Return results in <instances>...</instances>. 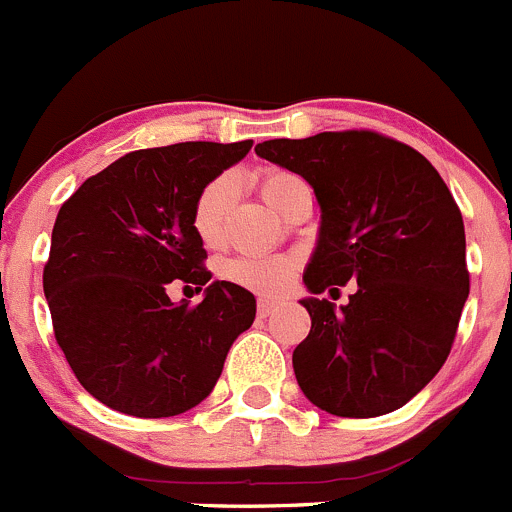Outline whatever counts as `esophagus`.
I'll return each instance as SVG.
<instances>
[{"label": "esophagus", "mask_w": 512, "mask_h": 512, "mask_svg": "<svg viewBox=\"0 0 512 512\" xmlns=\"http://www.w3.org/2000/svg\"><path fill=\"white\" fill-rule=\"evenodd\" d=\"M276 308H278L276 301H268V298H258V316H261V318H266L268 313L276 311Z\"/></svg>", "instance_id": "34e87169"}]
</instances>
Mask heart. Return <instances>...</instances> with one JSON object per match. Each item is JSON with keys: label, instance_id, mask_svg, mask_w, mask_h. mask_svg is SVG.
I'll use <instances>...</instances> for the list:
<instances>
[{"label": "heart", "instance_id": "obj_1", "mask_svg": "<svg viewBox=\"0 0 512 512\" xmlns=\"http://www.w3.org/2000/svg\"><path fill=\"white\" fill-rule=\"evenodd\" d=\"M303 184L298 176L291 171L281 169H266L258 174V191L266 199L268 206L278 211L293 186ZM236 199V179L231 174H221L211 179L204 189L199 191L194 201V211H191V226L199 241L209 249L224 241V226L229 209L234 206ZM298 271V258L288 254L276 256H234L224 261L221 266V276L226 281L244 286L249 291L263 293V296H278V293L288 291Z\"/></svg>", "mask_w": 512, "mask_h": 512}]
</instances>
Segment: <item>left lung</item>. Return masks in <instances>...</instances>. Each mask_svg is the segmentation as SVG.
Segmentation results:
<instances>
[{
	"label": "left lung",
	"mask_w": 512,
	"mask_h": 512,
	"mask_svg": "<svg viewBox=\"0 0 512 512\" xmlns=\"http://www.w3.org/2000/svg\"><path fill=\"white\" fill-rule=\"evenodd\" d=\"M256 154L303 176L321 206L308 291L358 283L338 311L301 301L311 316L293 351L303 396L341 418L406 406L448 358L470 291L453 194L413 146L368 129L271 139Z\"/></svg>",
	"instance_id": "1"
}]
</instances>
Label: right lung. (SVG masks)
Returning <instances> with one entry per match:
<instances>
[{
    "mask_svg": "<svg viewBox=\"0 0 512 512\" xmlns=\"http://www.w3.org/2000/svg\"><path fill=\"white\" fill-rule=\"evenodd\" d=\"M254 141H186L129 151L86 179L59 209L44 266L54 338L86 391L114 411L169 418L199 406L256 298L211 281L191 226L199 191ZM176 282L205 301L174 304Z\"/></svg>",
    "mask_w": 512,
    "mask_h": 512,
    "instance_id": "add662e5",
    "label": "right lung"
}]
</instances>
